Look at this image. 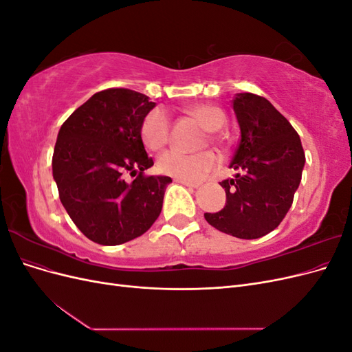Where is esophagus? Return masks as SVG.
Masks as SVG:
<instances>
[{
    "label": "esophagus",
    "mask_w": 352,
    "mask_h": 352,
    "mask_svg": "<svg viewBox=\"0 0 352 352\" xmlns=\"http://www.w3.org/2000/svg\"><path fill=\"white\" fill-rule=\"evenodd\" d=\"M177 184H182L185 186H189V188H198L199 184H194V182H188V180H182V179H176Z\"/></svg>",
    "instance_id": "1"
}]
</instances>
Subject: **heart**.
<instances>
[{"mask_svg":"<svg viewBox=\"0 0 352 352\" xmlns=\"http://www.w3.org/2000/svg\"><path fill=\"white\" fill-rule=\"evenodd\" d=\"M186 113L206 127L207 131L216 132L225 124L226 116L216 105L194 104L186 107ZM141 138L148 150L160 151L170 140V119L166 110L154 109L142 119ZM219 164V158L212 151H202L197 154H186L177 150H168L157 160L160 172L176 179L198 182L204 179L211 170Z\"/></svg>","mask_w":352,"mask_h":352,"instance_id":"1","label":"heart"}]
</instances>
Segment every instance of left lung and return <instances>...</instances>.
Returning a JSON list of instances; mask_svg holds the SVG:
<instances>
[{
    "label": "left lung",
    "mask_w": 352,
    "mask_h": 352,
    "mask_svg": "<svg viewBox=\"0 0 352 352\" xmlns=\"http://www.w3.org/2000/svg\"><path fill=\"white\" fill-rule=\"evenodd\" d=\"M232 102L241 140L230 167L238 173L220 182L226 190V206L204 217L228 235L257 239L278 228L289 211L305 154L300 135L270 101L243 92Z\"/></svg>",
    "instance_id": "1"
}]
</instances>
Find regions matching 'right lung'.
<instances>
[{"instance_id":"1","label":"right lung","mask_w":352,"mask_h":352,"mask_svg":"<svg viewBox=\"0 0 352 352\" xmlns=\"http://www.w3.org/2000/svg\"><path fill=\"white\" fill-rule=\"evenodd\" d=\"M155 107L124 88L94 94L63 123L52 176L63 207L88 239L120 245L141 236L162 212L168 176H145L154 162L141 138L142 119ZM131 173L132 183L124 180Z\"/></svg>"}]
</instances>
